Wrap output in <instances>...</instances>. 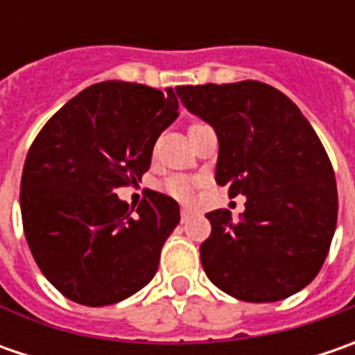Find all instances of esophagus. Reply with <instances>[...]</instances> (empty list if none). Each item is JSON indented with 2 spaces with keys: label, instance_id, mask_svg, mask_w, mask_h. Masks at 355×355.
<instances>
[{
  "label": "esophagus",
  "instance_id": "esophagus-1",
  "mask_svg": "<svg viewBox=\"0 0 355 355\" xmlns=\"http://www.w3.org/2000/svg\"><path fill=\"white\" fill-rule=\"evenodd\" d=\"M180 215H182V223H185V221H189V217L193 215V211H191V209H187V207H182Z\"/></svg>",
  "mask_w": 355,
  "mask_h": 355
}]
</instances>
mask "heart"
Masks as SVG:
<instances>
[{
  "mask_svg": "<svg viewBox=\"0 0 355 355\" xmlns=\"http://www.w3.org/2000/svg\"><path fill=\"white\" fill-rule=\"evenodd\" d=\"M203 184L201 178H189V175H170L166 178L162 184H159V189L170 196L175 201H182V203H189L196 198V191Z\"/></svg>",
  "mask_w": 355,
  "mask_h": 355,
  "instance_id": "obj_1",
  "label": "heart"
}]
</instances>
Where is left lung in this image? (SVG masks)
<instances>
[{"instance_id":"1","label":"left lung","mask_w":355,"mask_h":355,"mask_svg":"<svg viewBox=\"0 0 355 355\" xmlns=\"http://www.w3.org/2000/svg\"><path fill=\"white\" fill-rule=\"evenodd\" d=\"M187 110L219 140L215 180L229 198L247 196L235 221L207 213L211 235L199 247L217 288L245 302H277L320 272L338 219L330 157L298 106L259 80L175 87Z\"/></svg>"}]
</instances>
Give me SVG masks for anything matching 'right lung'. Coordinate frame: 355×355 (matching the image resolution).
Returning a JSON list of instances; mask_svg holds the SVG:
<instances>
[{"label": "right lung", "mask_w": 355, "mask_h": 355, "mask_svg": "<svg viewBox=\"0 0 355 355\" xmlns=\"http://www.w3.org/2000/svg\"><path fill=\"white\" fill-rule=\"evenodd\" d=\"M178 96L122 80L92 85L49 118L21 175V219L45 279L85 306L116 304L156 275L180 205L150 191L132 215L120 187L150 170Z\"/></svg>", "instance_id": "add662e5"}]
</instances>
